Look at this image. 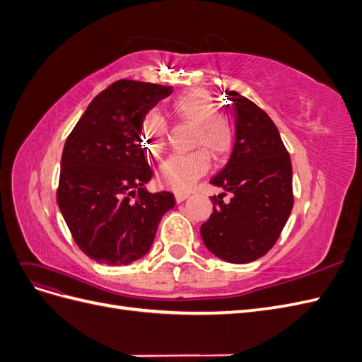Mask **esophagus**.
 Masks as SVG:
<instances>
[{
	"label": "esophagus",
	"instance_id": "obj_1",
	"mask_svg": "<svg viewBox=\"0 0 362 362\" xmlns=\"http://www.w3.org/2000/svg\"><path fill=\"white\" fill-rule=\"evenodd\" d=\"M187 198H189V193H185V192H177V193H175V201H177L178 204L184 202Z\"/></svg>",
	"mask_w": 362,
	"mask_h": 362
}]
</instances>
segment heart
I'll use <instances>...</instances> for the list:
<instances>
[{
  "mask_svg": "<svg viewBox=\"0 0 362 362\" xmlns=\"http://www.w3.org/2000/svg\"><path fill=\"white\" fill-rule=\"evenodd\" d=\"M175 116L193 125L192 146L198 148L185 154H173L161 163L158 181L164 187L189 190L210 169V155L222 158L233 149L235 125L233 119L217 112L213 95L205 89H193L175 98ZM168 124L157 112H148L140 120L141 145L151 154H160L166 145Z\"/></svg>",
  "mask_w": 362,
  "mask_h": 362,
  "instance_id": "obj_1",
  "label": "heart"
}]
</instances>
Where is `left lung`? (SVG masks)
<instances>
[{
	"label": "left lung",
	"instance_id": "obj_1",
	"mask_svg": "<svg viewBox=\"0 0 362 362\" xmlns=\"http://www.w3.org/2000/svg\"><path fill=\"white\" fill-rule=\"evenodd\" d=\"M235 116V141L226 166L211 184L233 193L228 204L213 196L210 218L201 226L213 255L234 264L266 255L293 208L291 161L269 115L247 98L226 90Z\"/></svg>",
	"mask_w": 362,
	"mask_h": 362
}]
</instances>
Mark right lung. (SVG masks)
I'll list each match as a JSON object with an SVG mask.
<instances>
[{"instance_id": "right-lung-1", "label": "right lung", "mask_w": 362, "mask_h": 362, "mask_svg": "<svg viewBox=\"0 0 362 362\" xmlns=\"http://www.w3.org/2000/svg\"><path fill=\"white\" fill-rule=\"evenodd\" d=\"M170 93L119 80L89 104L64 144L57 202L75 243L100 264L145 257L175 205L172 193L146 190L152 170L140 139L141 117Z\"/></svg>"}]
</instances>
